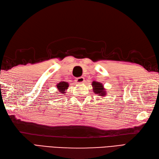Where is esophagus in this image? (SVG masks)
Listing matches in <instances>:
<instances>
[{"label": "esophagus", "mask_w": 159, "mask_h": 159, "mask_svg": "<svg viewBox=\"0 0 159 159\" xmlns=\"http://www.w3.org/2000/svg\"><path fill=\"white\" fill-rule=\"evenodd\" d=\"M84 77H77L75 80V82L77 84H82L84 82Z\"/></svg>", "instance_id": "esophagus-1"}]
</instances>
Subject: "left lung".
<instances>
[{
  "mask_svg": "<svg viewBox=\"0 0 159 159\" xmlns=\"http://www.w3.org/2000/svg\"><path fill=\"white\" fill-rule=\"evenodd\" d=\"M92 86L93 87V89H94L93 90H94V92H95V94H99L102 97H104V96H106L107 93L105 89L102 86V84H100L97 82H93Z\"/></svg>",
  "mask_w": 159,
  "mask_h": 159,
  "instance_id": "1",
  "label": "left lung"
}]
</instances>
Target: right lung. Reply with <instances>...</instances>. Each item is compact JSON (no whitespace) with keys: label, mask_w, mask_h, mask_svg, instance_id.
I'll return each instance as SVG.
<instances>
[{"label":"right lung","mask_w":159,"mask_h":159,"mask_svg":"<svg viewBox=\"0 0 159 159\" xmlns=\"http://www.w3.org/2000/svg\"><path fill=\"white\" fill-rule=\"evenodd\" d=\"M57 87L59 92H61V94H65V93H66V90H67V88L69 87V84L65 82H60L59 84H58L57 85Z\"/></svg>","instance_id":"1"}]
</instances>
